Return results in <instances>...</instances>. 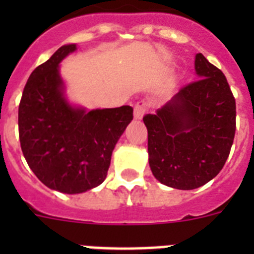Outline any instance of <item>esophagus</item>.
I'll return each mask as SVG.
<instances>
[{"label":"esophagus","instance_id":"34e87169","mask_svg":"<svg viewBox=\"0 0 254 254\" xmlns=\"http://www.w3.org/2000/svg\"><path fill=\"white\" fill-rule=\"evenodd\" d=\"M147 108H149V104L145 100H140L137 104L134 105V120H141Z\"/></svg>","mask_w":254,"mask_h":254}]
</instances>
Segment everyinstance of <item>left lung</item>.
<instances>
[{"label": "left lung", "instance_id": "1", "mask_svg": "<svg viewBox=\"0 0 254 254\" xmlns=\"http://www.w3.org/2000/svg\"><path fill=\"white\" fill-rule=\"evenodd\" d=\"M198 80L186 85L154 114L143 117L152 174L160 183L190 190L223 169L235 134V99L224 73L202 53Z\"/></svg>", "mask_w": 254, "mask_h": 254}]
</instances>
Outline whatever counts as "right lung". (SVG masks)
<instances>
[{
    "label": "right lung",
    "mask_w": 254,
    "mask_h": 254,
    "mask_svg": "<svg viewBox=\"0 0 254 254\" xmlns=\"http://www.w3.org/2000/svg\"><path fill=\"white\" fill-rule=\"evenodd\" d=\"M77 51L58 48L31 72L19 105V136L26 163L44 186L77 194L102 185L116 143L133 120V108L87 111L68 99L61 62Z\"/></svg>",
    "instance_id": "right-lung-1"
}]
</instances>
